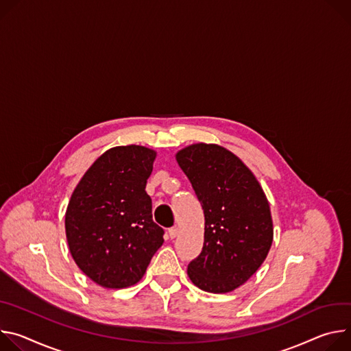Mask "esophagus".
I'll list each match as a JSON object with an SVG mask.
<instances>
[{
  "mask_svg": "<svg viewBox=\"0 0 351 351\" xmlns=\"http://www.w3.org/2000/svg\"><path fill=\"white\" fill-rule=\"evenodd\" d=\"M177 234H178V228H177V227L169 228V236H170V239H176Z\"/></svg>",
  "mask_w": 351,
  "mask_h": 351,
  "instance_id": "esophagus-1",
  "label": "esophagus"
}]
</instances>
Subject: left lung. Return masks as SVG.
I'll list each match as a JSON object with an SVG mask.
<instances>
[{
  "label": "left lung",
  "mask_w": 351,
  "mask_h": 351,
  "mask_svg": "<svg viewBox=\"0 0 351 351\" xmlns=\"http://www.w3.org/2000/svg\"><path fill=\"white\" fill-rule=\"evenodd\" d=\"M176 159L205 215L204 248L189 262L188 276L204 291L230 293L259 269L274 241L265 192L252 171L223 146L189 145Z\"/></svg>",
  "instance_id": "left-lung-1"
}]
</instances>
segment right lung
I'll return each mask as SVG.
<instances>
[{"label": "right lung", "instance_id": "add662e5", "mask_svg": "<svg viewBox=\"0 0 351 351\" xmlns=\"http://www.w3.org/2000/svg\"><path fill=\"white\" fill-rule=\"evenodd\" d=\"M154 159L156 152L145 146L111 147L72 192L65 212L69 252L101 287L136 285L165 241L145 191Z\"/></svg>", "mask_w": 351, "mask_h": 351}]
</instances>
